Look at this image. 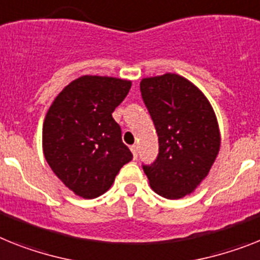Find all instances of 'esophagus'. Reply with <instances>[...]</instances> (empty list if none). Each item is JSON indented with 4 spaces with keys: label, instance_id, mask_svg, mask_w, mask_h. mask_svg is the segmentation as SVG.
Here are the masks:
<instances>
[{
    "label": "esophagus",
    "instance_id": "1",
    "mask_svg": "<svg viewBox=\"0 0 260 260\" xmlns=\"http://www.w3.org/2000/svg\"><path fill=\"white\" fill-rule=\"evenodd\" d=\"M131 150H132V153H134V158L136 160L137 152H139V150H137V145H132V147H131Z\"/></svg>",
    "mask_w": 260,
    "mask_h": 260
}]
</instances>
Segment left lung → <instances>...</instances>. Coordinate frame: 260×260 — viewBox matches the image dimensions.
<instances>
[{
  "label": "left lung",
  "instance_id": "1",
  "mask_svg": "<svg viewBox=\"0 0 260 260\" xmlns=\"http://www.w3.org/2000/svg\"><path fill=\"white\" fill-rule=\"evenodd\" d=\"M140 91L158 135L156 160L143 169L157 194L177 200L200 185L217 157L214 111L193 83L176 74L145 78Z\"/></svg>",
  "mask_w": 260,
  "mask_h": 260
}]
</instances>
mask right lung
Listing matches in <instances>:
<instances>
[{
  "label": "right lung",
  "mask_w": 260,
  "mask_h": 260,
  "mask_svg": "<svg viewBox=\"0 0 260 260\" xmlns=\"http://www.w3.org/2000/svg\"><path fill=\"white\" fill-rule=\"evenodd\" d=\"M129 88V80L82 76L63 89L46 115V161L80 197L92 200L106 193L121 167L134 157L112 117Z\"/></svg>",
  "instance_id": "1"
}]
</instances>
